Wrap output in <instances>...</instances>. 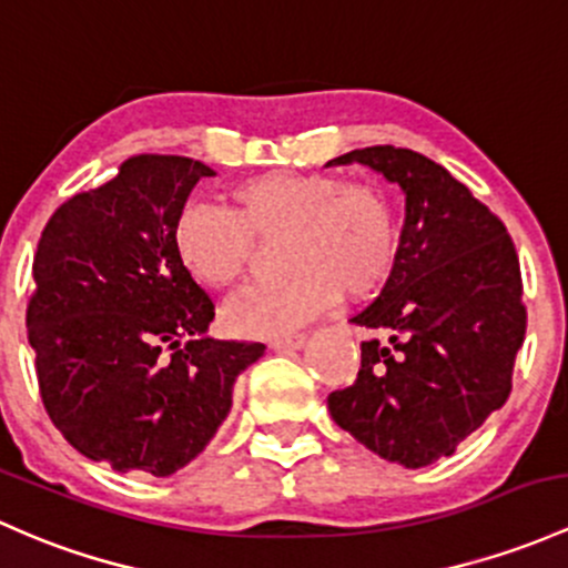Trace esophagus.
Here are the masks:
<instances>
[{
	"label": "esophagus",
	"mask_w": 568,
	"mask_h": 568,
	"mask_svg": "<svg viewBox=\"0 0 568 568\" xmlns=\"http://www.w3.org/2000/svg\"><path fill=\"white\" fill-rule=\"evenodd\" d=\"M271 344V349H301L303 344H306V335L303 333H290V335H276V338L267 341Z\"/></svg>",
	"instance_id": "obj_1"
}]
</instances>
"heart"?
I'll return each instance as SVG.
<instances>
[{
    "instance_id": "heart-1",
    "label": "heart",
    "mask_w": 568,
    "mask_h": 568,
    "mask_svg": "<svg viewBox=\"0 0 568 568\" xmlns=\"http://www.w3.org/2000/svg\"><path fill=\"white\" fill-rule=\"evenodd\" d=\"M235 213L189 205L175 224V252L194 282L233 290L246 278L260 241L286 237L273 286L230 303L224 316L243 335L286 333L338 301L371 295L387 282L398 254V227L387 194L344 184L331 173H265L233 189Z\"/></svg>"
}]
</instances>
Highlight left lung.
I'll list each match as a JSON object with an SVG mask.
<instances>
[{"label":"left lung","instance_id":"1","mask_svg":"<svg viewBox=\"0 0 568 568\" xmlns=\"http://www.w3.org/2000/svg\"><path fill=\"white\" fill-rule=\"evenodd\" d=\"M355 162L400 186L406 213L387 284L352 316L376 338L359 344L357 379L327 408L371 453L423 468L509 398L526 338L520 262L501 219L442 164L371 145L327 168Z\"/></svg>","mask_w":568,"mask_h":568}]
</instances>
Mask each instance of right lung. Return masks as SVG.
Wrapping results in <instances>:
<instances>
[{"instance_id": "add662e5", "label": "right lung", "mask_w": 568, "mask_h": 568, "mask_svg": "<svg viewBox=\"0 0 568 568\" xmlns=\"http://www.w3.org/2000/svg\"><path fill=\"white\" fill-rule=\"evenodd\" d=\"M186 156H132L105 186L57 209L27 308L42 404L62 436L113 471L170 477L227 419L262 344L209 335L211 297L175 252L200 179Z\"/></svg>"}]
</instances>
